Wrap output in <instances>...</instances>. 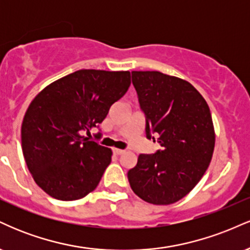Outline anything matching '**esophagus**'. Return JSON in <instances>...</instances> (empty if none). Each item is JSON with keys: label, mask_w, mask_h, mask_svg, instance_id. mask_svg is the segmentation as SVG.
I'll use <instances>...</instances> for the list:
<instances>
[{"label": "esophagus", "mask_w": 250, "mask_h": 250, "mask_svg": "<svg viewBox=\"0 0 250 250\" xmlns=\"http://www.w3.org/2000/svg\"><path fill=\"white\" fill-rule=\"evenodd\" d=\"M114 154H115V155H122L123 153H125V150H123V149H119V148H115V149H114Z\"/></svg>", "instance_id": "34e87169"}]
</instances>
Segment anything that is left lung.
<instances>
[{"label": "left lung", "mask_w": 250, "mask_h": 250, "mask_svg": "<svg viewBox=\"0 0 250 250\" xmlns=\"http://www.w3.org/2000/svg\"><path fill=\"white\" fill-rule=\"evenodd\" d=\"M146 134L157 135L161 150L141 154L128 171L133 191L153 205L177 202L193 190L209 167L215 147L210 110L186 80L160 71H131ZM153 140H155L153 137Z\"/></svg>", "instance_id": "8db88e82"}]
</instances>
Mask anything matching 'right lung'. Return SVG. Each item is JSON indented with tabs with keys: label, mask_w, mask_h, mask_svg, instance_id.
Instances as JSON below:
<instances>
[{
	"label": "right lung",
	"mask_w": 250,
	"mask_h": 250,
	"mask_svg": "<svg viewBox=\"0 0 250 250\" xmlns=\"http://www.w3.org/2000/svg\"><path fill=\"white\" fill-rule=\"evenodd\" d=\"M129 85V71L82 69L50 83L31 101L21 127L22 151L34 181L49 196L75 201L97 187L113 151L82 133L90 135Z\"/></svg>",
	"instance_id": "1"
}]
</instances>
